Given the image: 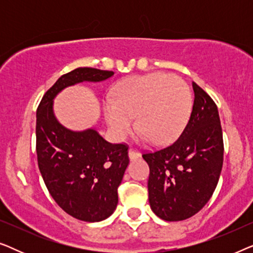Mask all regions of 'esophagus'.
I'll list each match as a JSON object with an SVG mask.
<instances>
[{"mask_svg": "<svg viewBox=\"0 0 253 253\" xmlns=\"http://www.w3.org/2000/svg\"><path fill=\"white\" fill-rule=\"evenodd\" d=\"M138 158H140V154L134 150H129V159L130 160H137Z\"/></svg>", "mask_w": 253, "mask_h": 253, "instance_id": "esophagus-1", "label": "esophagus"}]
</instances>
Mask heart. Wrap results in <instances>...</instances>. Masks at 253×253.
Segmentation results:
<instances>
[{
	"label": "heart",
	"instance_id": "b5f03b06",
	"mask_svg": "<svg viewBox=\"0 0 253 253\" xmlns=\"http://www.w3.org/2000/svg\"><path fill=\"white\" fill-rule=\"evenodd\" d=\"M192 110L188 84L177 76L151 72L123 79L115 87L114 99L103 105L110 132L123 139L133 126L138 139L162 145L174 141L184 129Z\"/></svg>",
	"mask_w": 253,
	"mask_h": 253
}]
</instances>
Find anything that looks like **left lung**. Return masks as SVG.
I'll list each match as a JSON object with an SVG mask.
<instances>
[{"label":"left lung","mask_w":253,"mask_h":253,"mask_svg":"<svg viewBox=\"0 0 253 253\" xmlns=\"http://www.w3.org/2000/svg\"><path fill=\"white\" fill-rule=\"evenodd\" d=\"M192 87V112L178 139L170 146L143 154L150 167V206L165 221H182L198 213L212 197L222 169L217 107L195 82Z\"/></svg>","instance_id":"1"}]
</instances>
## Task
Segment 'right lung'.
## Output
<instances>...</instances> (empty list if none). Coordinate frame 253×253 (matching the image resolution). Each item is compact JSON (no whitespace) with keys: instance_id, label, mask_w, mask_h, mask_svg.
I'll return each instance as SVG.
<instances>
[{"instance_id":"add662e5","label":"right lung","mask_w":253,"mask_h":253,"mask_svg":"<svg viewBox=\"0 0 253 253\" xmlns=\"http://www.w3.org/2000/svg\"><path fill=\"white\" fill-rule=\"evenodd\" d=\"M114 75L94 68H77L61 76L44 93L37 110V155L50 196L69 215L99 222L112 215L117 188L129 165L127 146L112 144L94 129L72 131L54 114V99L69 86L98 83Z\"/></svg>"}]
</instances>
